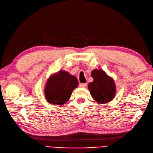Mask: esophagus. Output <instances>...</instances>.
Wrapping results in <instances>:
<instances>
[{
    "mask_svg": "<svg viewBox=\"0 0 153 153\" xmlns=\"http://www.w3.org/2000/svg\"><path fill=\"white\" fill-rule=\"evenodd\" d=\"M86 85H87V84H86V83H80V84L79 85L80 87H81V88H85L86 86Z\"/></svg>",
    "mask_w": 153,
    "mask_h": 153,
    "instance_id": "1",
    "label": "esophagus"
}]
</instances>
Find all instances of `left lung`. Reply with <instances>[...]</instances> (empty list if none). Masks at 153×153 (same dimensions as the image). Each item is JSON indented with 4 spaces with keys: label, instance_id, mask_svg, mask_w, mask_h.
I'll use <instances>...</instances> for the list:
<instances>
[{
    "label": "left lung",
    "instance_id": "1",
    "mask_svg": "<svg viewBox=\"0 0 153 153\" xmlns=\"http://www.w3.org/2000/svg\"><path fill=\"white\" fill-rule=\"evenodd\" d=\"M94 80L88 84V88L92 97L99 104L111 101L115 96L116 87L114 80L105 71L94 69L91 73Z\"/></svg>",
    "mask_w": 153,
    "mask_h": 153
}]
</instances>
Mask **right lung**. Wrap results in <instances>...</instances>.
Here are the masks:
<instances>
[{"label": "right lung", "instance_id": "add662e5", "mask_svg": "<svg viewBox=\"0 0 153 153\" xmlns=\"http://www.w3.org/2000/svg\"><path fill=\"white\" fill-rule=\"evenodd\" d=\"M78 85L79 81L75 76L60 71L47 80L45 89L46 99L50 103L62 105L68 101L72 92Z\"/></svg>", "mask_w": 153, "mask_h": 153}]
</instances>
